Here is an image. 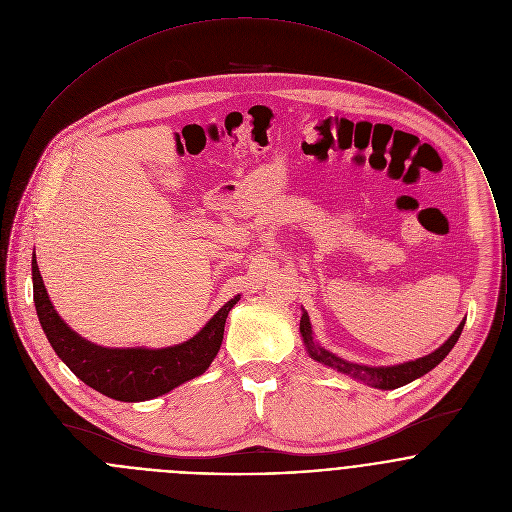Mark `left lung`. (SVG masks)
Returning <instances> with one entry per match:
<instances>
[{
  "mask_svg": "<svg viewBox=\"0 0 512 512\" xmlns=\"http://www.w3.org/2000/svg\"><path fill=\"white\" fill-rule=\"evenodd\" d=\"M463 321L459 323V327L455 329V333L439 347L438 351H434L432 355L428 357H422L418 361H412V363H404V365L396 366H378V368H372V366L353 365V363H347L335 355H331L329 351L321 349L319 345H315L313 337H311V323H309V317L307 313L303 311L301 315V321H299V331H301V337H303V343L307 347V353L313 361L317 363H323V365L333 366L345 374H351L353 378H359L366 384L374 386V388H382V390H394L398 386H404L420 376H424L428 370H432L434 366H438L447 353L453 349V345L457 343L461 331H463Z\"/></svg>",
  "mask_w": 512,
  "mask_h": 512,
  "instance_id": "left-lung-1",
  "label": "left lung"
}]
</instances>
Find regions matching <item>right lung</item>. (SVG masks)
<instances>
[{
  "label": "right lung",
  "instance_id": "obj_1",
  "mask_svg": "<svg viewBox=\"0 0 512 512\" xmlns=\"http://www.w3.org/2000/svg\"><path fill=\"white\" fill-rule=\"evenodd\" d=\"M33 299L41 327L61 361L90 388L120 402L157 398L203 374L219 353L228 311L240 295L222 305L193 339L167 349H104L78 337L55 311L33 256Z\"/></svg>",
  "mask_w": 512,
  "mask_h": 512
}]
</instances>
